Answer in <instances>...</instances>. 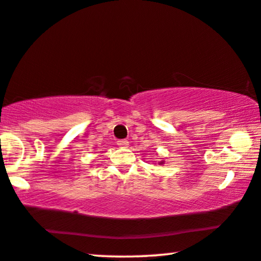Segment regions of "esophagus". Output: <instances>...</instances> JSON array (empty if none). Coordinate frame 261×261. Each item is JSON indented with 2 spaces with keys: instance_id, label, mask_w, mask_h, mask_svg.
<instances>
[{
  "instance_id": "obj_1",
  "label": "esophagus",
  "mask_w": 261,
  "mask_h": 261,
  "mask_svg": "<svg viewBox=\"0 0 261 261\" xmlns=\"http://www.w3.org/2000/svg\"><path fill=\"white\" fill-rule=\"evenodd\" d=\"M117 144L119 145V147H121V148H126L127 145H128V142H127V140H119L117 142Z\"/></svg>"
}]
</instances>
